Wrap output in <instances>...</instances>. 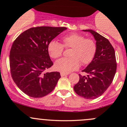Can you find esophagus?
<instances>
[{
	"label": "esophagus",
	"mask_w": 127,
	"mask_h": 127,
	"mask_svg": "<svg viewBox=\"0 0 127 127\" xmlns=\"http://www.w3.org/2000/svg\"><path fill=\"white\" fill-rule=\"evenodd\" d=\"M61 77H63V76H66V75H68V73H62V72H61Z\"/></svg>",
	"instance_id": "esophagus-1"
}]
</instances>
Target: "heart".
Instances as JSON below:
<instances>
[{
  "instance_id": "b5f03b06",
  "label": "heart",
  "mask_w": 127,
  "mask_h": 127,
  "mask_svg": "<svg viewBox=\"0 0 127 127\" xmlns=\"http://www.w3.org/2000/svg\"><path fill=\"white\" fill-rule=\"evenodd\" d=\"M62 44L52 40L48 44V51L51 58L56 59L60 57L63 47L71 48L69 58L58 60L54 64V69L64 73H69L79 67L81 63L87 65L93 60L96 52V44L92 39L86 38L78 33H71L61 39Z\"/></svg>"
}]
</instances>
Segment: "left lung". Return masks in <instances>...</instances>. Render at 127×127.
Here are the masks:
<instances>
[{
	"label": "left lung",
	"instance_id": "1",
	"mask_svg": "<svg viewBox=\"0 0 127 127\" xmlns=\"http://www.w3.org/2000/svg\"><path fill=\"white\" fill-rule=\"evenodd\" d=\"M91 33L96 40V52L93 60L82 70L87 76L79 74L78 83L73 87L75 93L87 99L100 96L113 80L117 64L113 47L106 38L91 30H83Z\"/></svg>",
	"mask_w": 127,
	"mask_h": 127
}]
</instances>
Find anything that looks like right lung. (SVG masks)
<instances>
[{"instance_id": "obj_1", "label": "right lung", "mask_w": 127, "mask_h": 127, "mask_svg": "<svg viewBox=\"0 0 127 127\" xmlns=\"http://www.w3.org/2000/svg\"><path fill=\"white\" fill-rule=\"evenodd\" d=\"M65 27L38 26L22 32L13 42L9 54L12 79L25 94L41 97L54 90L60 78L58 72H44L53 65L48 44Z\"/></svg>"}]
</instances>
